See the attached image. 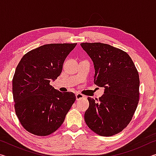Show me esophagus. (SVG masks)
<instances>
[{
    "label": "esophagus",
    "mask_w": 156,
    "mask_h": 156,
    "mask_svg": "<svg viewBox=\"0 0 156 156\" xmlns=\"http://www.w3.org/2000/svg\"><path fill=\"white\" fill-rule=\"evenodd\" d=\"M84 97H85V96H84V95L81 94H80V93H77V94H76V100H81V99H83V98H84Z\"/></svg>",
    "instance_id": "obj_1"
}]
</instances>
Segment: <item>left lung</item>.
<instances>
[{"instance_id": "8db88e82", "label": "left lung", "mask_w": 156, "mask_h": 156, "mask_svg": "<svg viewBox=\"0 0 156 156\" xmlns=\"http://www.w3.org/2000/svg\"><path fill=\"white\" fill-rule=\"evenodd\" d=\"M94 62V83L105 88L98 99L89 97L87 125L102 136L115 135L130 122L138 106L140 79L127 53L100 43L80 44Z\"/></svg>"}]
</instances>
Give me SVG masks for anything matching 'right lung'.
Segmentation results:
<instances>
[{"label": "right lung", "instance_id": "obj_1", "mask_svg": "<svg viewBox=\"0 0 156 156\" xmlns=\"http://www.w3.org/2000/svg\"><path fill=\"white\" fill-rule=\"evenodd\" d=\"M77 43L44 44L27 53L12 80L16 114L26 130L36 136L54 133L76 100L72 92H62L49 83L60 75L66 58Z\"/></svg>", "mask_w": 156, "mask_h": 156}]
</instances>
